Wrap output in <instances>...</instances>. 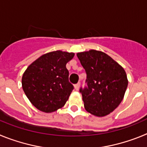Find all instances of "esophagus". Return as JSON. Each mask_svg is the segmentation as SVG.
<instances>
[{
	"mask_svg": "<svg viewBox=\"0 0 147 147\" xmlns=\"http://www.w3.org/2000/svg\"><path fill=\"white\" fill-rule=\"evenodd\" d=\"M80 83H77V84H76V85H74V88L76 90H79V89H80Z\"/></svg>",
	"mask_w": 147,
	"mask_h": 147,
	"instance_id": "obj_1",
	"label": "esophagus"
}]
</instances>
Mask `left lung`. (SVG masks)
<instances>
[{"label": "left lung", "instance_id": "obj_1", "mask_svg": "<svg viewBox=\"0 0 147 147\" xmlns=\"http://www.w3.org/2000/svg\"><path fill=\"white\" fill-rule=\"evenodd\" d=\"M87 74L88 88H80L85 110L98 117L120 105L128 85L124 69L107 54L96 50L77 53Z\"/></svg>", "mask_w": 147, "mask_h": 147}]
</instances>
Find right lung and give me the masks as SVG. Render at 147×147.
<instances>
[{"label":"right lung","mask_w":147,"mask_h":147,"mask_svg":"<svg viewBox=\"0 0 147 147\" xmlns=\"http://www.w3.org/2000/svg\"><path fill=\"white\" fill-rule=\"evenodd\" d=\"M74 53L55 51L34 61L22 76V88L31 103L44 113L62 108L74 89L66 64Z\"/></svg>","instance_id":"1"}]
</instances>
